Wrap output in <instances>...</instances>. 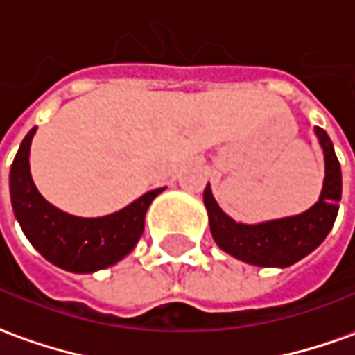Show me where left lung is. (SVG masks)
<instances>
[{"label": "left lung", "instance_id": "left-lung-1", "mask_svg": "<svg viewBox=\"0 0 355 355\" xmlns=\"http://www.w3.org/2000/svg\"><path fill=\"white\" fill-rule=\"evenodd\" d=\"M315 135L324 154V182L319 201L302 214L261 224H241L220 209L212 197L210 185H207L202 201L209 212L210 234L222 251L249 265L286 268L321 245L338 214L342 172L327 131L315 127Z\"/></svg>", "mask_w": 355, "mask_h": 355}]
</instances>
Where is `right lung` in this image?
<instances>
[{
    "label": "right lung",
    "instance_id": "obj_1",
    "mask_svg": "<svg viewBox=\"0 0 355 355\" xmlns=\"http://www.w3.org/2000/svg\"><path fill=\"white\" fill-rule=\"evenodd\" d=\"M34 133L36 127L23 139L9 172L11 205L24 236L51 265L69 272L85 275L116 265L143 236L146 210L164 187L145 193L107 216L83 218L67 214L46 201L34 185L28 166Z\"/></svg>",
    "mask_w": 355,
    "mask_h": 355
}]
</instances>
